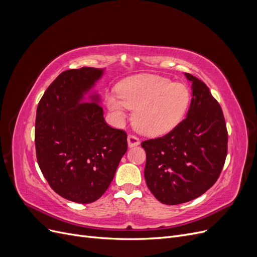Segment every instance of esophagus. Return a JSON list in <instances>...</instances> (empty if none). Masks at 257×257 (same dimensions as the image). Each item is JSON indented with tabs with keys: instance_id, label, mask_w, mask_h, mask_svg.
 <instances>
[{
	"instance_id": "esophagus-1",
	"label": "esophagus",
	"mask_w": 257,
	"mask_h": 257,
	"mask_svg": "<svg viewBox=\"0 0 257 257\" xmlns=\"http://www.w3.org/2000/svg\"><path fill=\"white\" fill-rule=\"evenodd\" d=\"M127 144H128L130 148H133V147H136V146H138L139 144H141V141H139V139L136 136H134V135H128V137H127Z\"/></svg>"
}]
</instances>
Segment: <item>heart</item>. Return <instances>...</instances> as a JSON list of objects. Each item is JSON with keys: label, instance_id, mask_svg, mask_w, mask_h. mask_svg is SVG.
Returning <instances> with one entry per match:
<instances>
[{"label": "heart", "instance_id": "heart-1", "mask_svg": "<svg viewBox=\"0 0 257 257\" xmlns=\"http://www.w3.org/2000/svg\"><path fill=\"white\" fill-rule=\"evenodd\" d=\"M119 93L106 97L114 119L122 122L135 109L133 123L141 133L160 136L181 122L190 105V90L158 75H138L119 84Z\"/></svg>", "mask_w": 257, "mask_h": 257}]
</instances>
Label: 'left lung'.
<instances>
[{"label":"left lung","instance_id":"obj_1","mask_svg":"<svg viewBox=\"0 0 257 257\" xmlns=\"http://www.w3.org/2000/svg\"><path fill=\"white\" fill-rule=\"evenodd\" d=\"M184 75L192 83L186 118L168 134L142 143L147 185L165 205H179L203 195L219 178L227 154L221 106L203 81Z\"/></svg>","mask_w":257,"mask_h":257}]
</instances>
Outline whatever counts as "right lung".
<instances>
[{"label": "right lung", "instance_id": "1", "mask_svg": "<svg viewBox=\"0 0 257 257\" xmlns=\"http://www.w3.org/2000/svg\"><path fill=\"white\" fill-rule=\"evenodd\" d=\"M104 71L82 67L61 73L37 106L38 166L54 192L78 204L103 195L127 151L126 133L108 125L99 95L92 92Z\"/></svg>", "mask_w": 257, "mask_h": 257}]
</instances>
